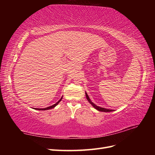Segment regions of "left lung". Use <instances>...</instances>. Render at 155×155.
<instances>
[{"label":"left lung","instance_id":"8db88e82","mask_svg":"<svg viewBox=\"0 0 155 155\" xmlns=\"http://www.w3.org/2000/svg\"><path fill=\"white\" fill-rule=\"evenodd\" d=\"M85 94H86V97H87V99L88 100V101L89 102V103L92 104V106H93L94 108H96L97 110H98V111H101V112H111V111H113V110H110V109H108V108H102V107H98L97 106L96 104H94L93 102H92L91 101V99L89 98V97H88V94L87 93H85Z\"/></svg>","mask_w":155,"mask_h":155}]
</instances>
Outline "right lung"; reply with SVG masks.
Instances as JSON below:
<instances>
[{
  "label": "right lung",
  "instance_id": "1",
  "mask_svg": "<svg viewBox=\"0 0 155 155\" xmlns=\"http://www.w3.org/2000/svg\"><path fill=\"white\" fill-rule=\"evenodd\" d=\"M62 99V97H61V98L60 100H59L57 103H55L54 104H53V105H52V106H51V107H47V108H35V109H37V110H48V109H51V108H54L56 106H57V105L60 103V101H61Z\"/></svg>",
  "mask_w": 155,
  "mask_h": 155
}]
</instances>
